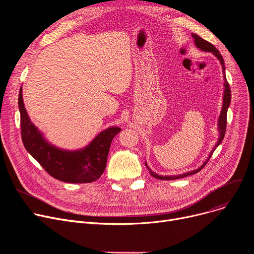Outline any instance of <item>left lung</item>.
I'll use <instances>...</instances> for the list:
<instances>
[{"mask_svg":"<svg viewBox=\"0 0 254 254\" xmlns=\"http://www.w3.org/2000/svg\"><path fill=\"white\" fill-rule=\"evenodd\" d=\"M192 38L194 39V44L195 46L201 49L202 51H208V52H212L213 55H214L218 61L220 62L221 64V66H222V73H223V79H224V90H223V103H222V108H221V112H220V115H219V118H218V131H219V138H218V141L217 143L215 144L214 148L212 149V151L210 152L208 158L206 159V161L204 162V164L199 167L198 169L196 170H193L191 172H188V173H184V174H179V175H172V176H163V175H158L156 174L155 172H152L149 167L147 166V164L145 163L146 167L148 168L149 170V173L151 174L152 177L156 178V179H161V180H173V179H180V178H184L186 176H190V175H192V174H195V173L201 171L205 166L206 164L208 163V161L210 159L211 155L213 154V152H214V150L218 147V145L222 142L223 138H224V135H225V129H226V113H228V109L230 107V104H231V88H230V84L228 82V80H226V77H225V66H224V61L221 57V55L219 53V51L213 46L211 43H209L208 41H206V40H204L203 38H201L199 36H197L196 34H192L191 35Z\"/></svg>","mask_w":254,"mask_h":254,"instance_id":"1","label":"left lung"}]
</instances>
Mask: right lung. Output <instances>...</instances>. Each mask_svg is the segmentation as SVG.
I'll return each mask as SVG.
<instances>
[{"label":"right lung","instance_id":"1","mask_svg":"<svg viewBox=\"0 0 254 254\" xmlns=\"http://www.w3.org/2000/svg\"><path fill=\"white\" fill-rule=\"evenodd\" d=\"M18 107L24 147L50 176L69 183H90L102 176L111 142L122 128L108 127L101 131L86 147L74 151L64 150L50 144L31 122L24 108L21 87Z\"/></svg>","mask_w":254,"mask_h":254}]
</instances>
